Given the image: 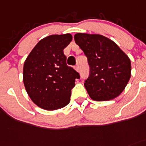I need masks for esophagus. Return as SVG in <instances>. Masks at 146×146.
<instances>
[{
    "label": "esophagus",
    "instance_id": "obj_1",
    "mask_svg": "<svg viewBox=\"0 0 146 146\" xmlns=\"http://www.w3.org/2000/svg\"><path fill=\"white\" fill-rule=\"evenodd\" d=\"M74 68H75V69H76V70H77V71H79V66H78V65H76Z\"/></svg>",
    "mask_w": 146,
    "mask_h": 146
}]
</instances>
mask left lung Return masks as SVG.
Masks as SVG:
<instances>
[{"label": "left lung", "instance_id": "1", "mask_svg": "<svg viewBox=\"0 0 146 146\" xmlns=\"http://www.w3.org/2000/svg\"><path fill=\"white\" fill-rule=\"evenodd\" d=\"M75 42L88 59L86 91L93 100L109 101L119 96L131 76V62L117 44L99 35L78 33Z\"/></svg>", "mask_w": 146, "mask_h": 146}]
</instances>
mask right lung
<instances>
[{
  "label": "right lung",
  "instance_id": "1",
  "mask_svg": "<svg viewBox=\"0 0 146 146\" xmlns=\"http://www.w3.org/2000/svg\"><path fill=\"white\" fill-rule=\"evenodd\" d=\"M72 35H50L41 39L26 59L23 81L27 94L40 108L55 110L69 104L79 73L66 63L63 50Z\"/></svg>",
  "mask_w": 146,
  "mask_h": 146
}]
</instances>
